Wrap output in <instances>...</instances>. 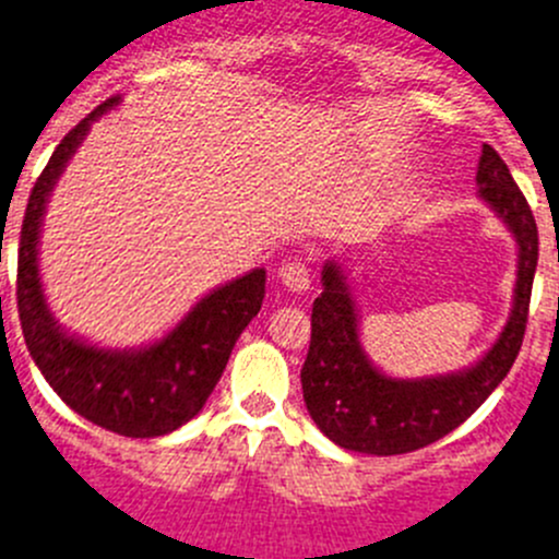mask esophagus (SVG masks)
Listing matches in <instances>:
<instances>
[{
  "label": "esophagus",
  "instance_id": "1",
  "mask_svg": "<svg viewBox=\"0 0 559 559\" xmlns=\"http://www.w3.org/2000/svg\"><path fill=\"white\" fill-rule=\"evenodd\" d=\"M278 278L289 292H306L311 286V273L306 267V262H300V259H286V262H281Z\"/></svg>",
  "mask_w": 559,
  "mask_h": 559
}]
</instances>
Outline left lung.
<instances>
[{"label": "left lung", "instance_id": "8db88e82", "mask_svg": "<svg viewBox=\"0 0 559 559\" xmlns=\"http://www.w3.org/2000/svg\"><path fill=\"white\" fill-rule=\"evenodd\" d=\"M479 198L508 226L519 248L513 309L491 350L472 367L430 378H391L369 361L358 336V309L342 264L322 267V295L311 309V344L300 369L314 425L342 450L403 455L432 444L468 419L508 378L521 350L538 267V226L502 156L483 145Z\"/></svg>", "mask_w": 559, "mask_h": 559}]
</instances>
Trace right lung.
<instances>
[{
	"mask_svg": "<svg viewBox=\"0 0 559 559\" xmlns=\"http://www.w3.org/2000/svg\"><path fill=\"white\" fill-rule=\"evenodd\" d=\"M115 96L82 118L51 154L29 195L19 242V320L35 367L57 397L93 425L129 438H154L179 430L206 405L239 333L264 300V267H255L203 295L185 320L154 344L132 350L96 347L71 336L46 306L38 270L40 223L51 190L76 154L93 121L118 107Z\"/></svg>",
	"mask_w": 559,
	"mask_h": 559,
	"instance_id": "right-lung-1",
	"label": "right lung"
}]
</instances>
